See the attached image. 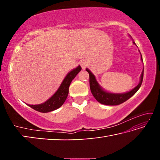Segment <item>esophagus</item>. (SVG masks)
Returning <instances> with one entry per match:
<instances>
[{
    "mask_svg": "<svg viewBox=\"0 0 160 160\" xmlns=\"http://www.w3.org/2000/svg\"><path fill=\"white\" fill-rule=\"evenodd\" d=\"M87 62H85V61H84V62H82V63H81V66H82V69H85V68H86V66H87Z\"/></svg>",
    "mask_w": 160,
    "mask_h": 160,
    "instance_id": "34e87169",
    "label": "esophagus"
}]
</instances>
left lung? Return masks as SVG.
<instances>
[{"instance_id":"left-lung-1","label":"left lung","mask_w":160,"mask_h":160,"mask_svg":"<svg viewBox=\"0 0 160 160\" xmlns=\"http://www.w3.org/2000/svg\"><path fill=\"white\" fill-rule=\"evenodd\" d=\"M133 44H135V42H133ZM141 60L142 61V55ZM86 70L88 72L89 75H90V87L91 92L94 98L99 103H101V104L110 105V106H114V105L122 104L124 102H126V100L131 98L132 96H133L136 93V92L139 90V88L142 85L143 80V72H144V69H143L141 75H140V80L139 84L135 88L132 89V90L126 93L115 94L108 92L103 90L96 80L95 76L92 73L90 70L88 68L86 69Z\"/></svg>"}]
</instances>
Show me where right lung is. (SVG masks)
Returning a JSON list of instances; mask_svg holds the SVG:
<instances>
[{
    "instance_id": "1",
    "label": "right lung",
    "mask_w": 160,
    "mask_h": 160,
    "mask_svg": "<svg viewBox=\"0 0 160 160\" xmlns=\"http://www.w3.org/2000/svg\"><path fill=\"white\" fill-rule=\"evenodd\" d=\"M81 69L82 68L79 66L76 68L73 69L70 72H68L66 78H64L63 81L62 82L61 86L58 89V90L47 102H45L44 103L41 104H28V106L32 108L33 109L37 111V112L42 113L50 112L58 109L59 107H61L63 104V103L66 101L68 94L69 86L70 83H71L72 80L78 75V72L80 71Z\"/></svg>"
}]
</instances>
